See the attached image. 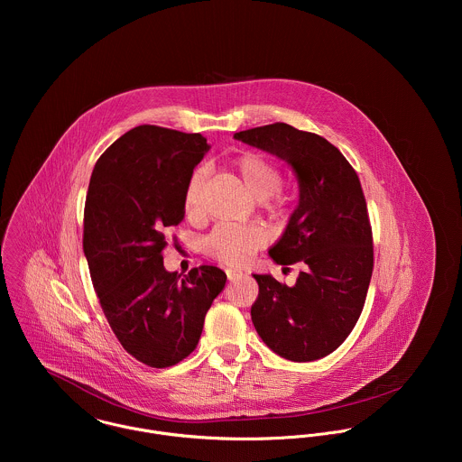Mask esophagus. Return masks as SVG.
I'll return each mask as SVG.
<instances>
[{
  "label": "esophagus",
  "mask_w": 462,
  "mask_h": 462,
  "mask_svg": "<svg viewBox=\"0 0 462 462\" xmlns=\"http://www.w3.org/2000/svg\"><path fill=\"white\" fill-rule=\"evenodd\" d=\"M226 273H227V279H229V281H233V282H235V281H240V279L244 277V273H242V272H235V270H227Z\"/></svg>",
  "instance_id": "34e87169"
}]
</instances>
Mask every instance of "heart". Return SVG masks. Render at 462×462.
Segmentation results:
<instances>
[{"mask_svg":"<svg viewBox=\"0 0 462 462\" xmlns=\"http://www.w3.org/2000/svg\"><path fill=\"white\" fill-rule=\"evenodd\" d=\"M233 169L240 178L244 189L249 196L258 200H264L277 192L281 174L273 162L260 152H242L235 158ZM202 183L204 172L196 171L185 189V211L190 218L200 215L202 204ZM281 200L272 204V211H281ZM264 233L258 227H244L222 224L217 226L202 242V251L208 258L226 266H244L253 260L256 251L263 245Z\"/></svg>","mask_w":462,"mask_h":462,"instance_id":"heart-1","label":"heart"}]
</instances>
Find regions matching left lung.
<instances>
[{"label": "left lung", "mask_w": 462, "mask_h": 462, "mask_svg": "<svg viewBox=\"0 0 462 462\" xmlns=\"http://www.w3.org/2000/svg\"><path fill=\"white\" fill-rule=\"evenodd\" d=\"M235 138L286 162L299 202L268 256L300 263L293 286L254 273L260 293L251 308L264 345L290 361H315L334 352L354 329L374 270L372 227L359 178L326 138L275 123Z\"/></svg>", "instance_id": "left-lung-1"}]
</instances>
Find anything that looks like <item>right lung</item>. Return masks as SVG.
Listing matches in <instances>:
<instances>
[{"label": "right lung", "mask_w": 462, "mask_h": 462, "mask_svg": "<svg viewBox=\"0 0 462 462\" xmlns=\"http://www.w3.org/2000/svg\"><path fill=\"white\" fill-rule=\"evenodd\" d=\"M209 143L199 133L136 126L97 160L85 202L83 253L105 317L128 354L152 368L185 359L226 286L209 264L167 272L165 233L185 217V189Z\"/></svg>", "instance_id": "obj_1"}]
</instances>
